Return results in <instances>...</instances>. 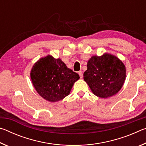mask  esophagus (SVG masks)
Here are the masks:
<instances>
[{"instance_id":"obj_1","label":"esophagus","mask_w":146,"mask_h":146,"mask_svg":"<svg viewBox=\"0 0 146 146\" xmlns=\"http://www.w3.org/2000/svg\"><path fill=\"white\" fill-rule=\"evenodd\" d=\"M78 74H79V76H80V78H82L83 77V73H82V71H78Z\"/></svg>"}]
</instances>
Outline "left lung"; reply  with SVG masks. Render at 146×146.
<instances>
[{
  "mask_svg": "<svg viewBox=\"0 0 146 146\" xmlns=\"http://www.w3.org/2000/svg\"><path fill=\"white\" fill-rule=\"evenodd\" d=\"M84 80L92 92L100 98L115 95L122 88L125 79V67L114 55L106 53L93 56L88 62Z\"/></svg>",
  "mask_w": 146,
  "mask_h": 146,
  "instance_id": "left-lung-1",
  "label": "left lung"
}]
</instances>
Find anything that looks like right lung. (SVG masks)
<instances>
[{
	"instance_id": "add662e5",
	"label": "right lung",
	"mask_w": 146,
	"mask_h": 146,
	"mask_svg": "<svg viewBox=\"0 0 146 146\" xmlns=\"http://www.w3.org/2000/svg\"><path fill=\"white\" fill-rule=\"evenodd\" d=\"M32 83L42 97L49 102L62 100L70 94L78 74L67 68L60 58L48 55L35 64L31 71Z\"/></svg>"
}]
</instances>
